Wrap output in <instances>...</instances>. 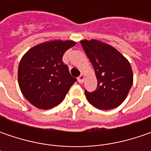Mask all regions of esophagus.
<instances>
[{
  "label": "esophagus",
  "instance_id": "1",
  "mask_svg": "<svg viewBox=\"0 0 151 151\" xmlns=\"http://www.w3.org/2000/svg\"><path fill=\"white\" fill-rule=\"evenodd\" d=\"M77 81H78L79 83H82L84 81V75L83 74H81V76L77 78Z\"/></svg>",
  "mask_w": 151,
  "mask_h": 151
}]
</instances>
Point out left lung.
Wrapping results in <instances>:
<instances>
[{
	"label": "left lung",
	"mask_w": 151,
	"mask_h": 151,
	"mask_svg": "<svg viewBox=\"0 0 151 151\" xmlns=\"http://www.w3.org/2000/svg\"><path fill=\"white\" fill-rule=\"evenodd\" d=\"M81 44L94 68L97 86L85 90L88 101L96 108L109 110L124 101L133 85L129 62L116 49L97 40H82Z\"/></svg>",
	"instance_id": "left-lung-1"
}]
</instances>
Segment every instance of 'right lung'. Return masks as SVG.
<instances>
[{
    "mask_svg": "<svg viewBox=\"0 0 151 151\" xmlns=\"http://www.w3.org/2000/svg\"><path fill=\"white\" fill-rule=\"evenodd\" d=\"M75 44L70 40L45 42L23 55L18 67V83L33 106L45 110L57 106L77 81L62 61L65 52Z\"/></svg>",
    "mask_w": 151,
    "mask_h": 151,
    "instance_id": "right-lung-1",
    "label": "right lung"
}]
</instances>
